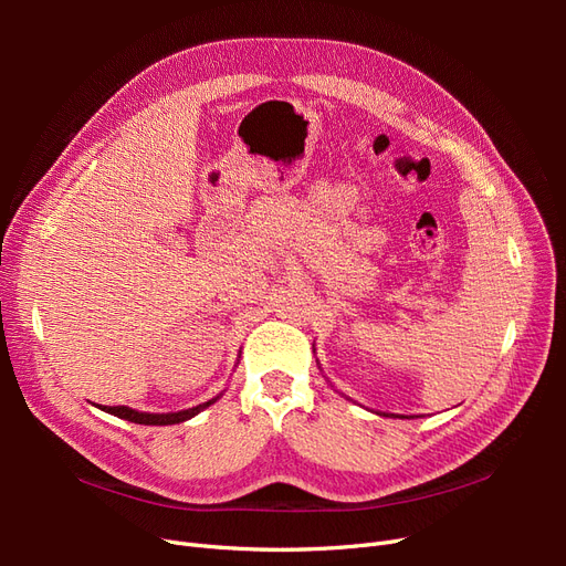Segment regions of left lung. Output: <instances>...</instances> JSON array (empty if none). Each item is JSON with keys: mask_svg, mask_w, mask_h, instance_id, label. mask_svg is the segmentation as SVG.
I'll return each mask as SVG.
<instances>
[{"mask_svg": "<svg viewBox=\"0 0 566 566\" xmlns=\"http://www.w3.org/2000/svg\"><path fill=\"white\" fill-rule=\"evenodd\" d=\"M316 364H318V361H316ZM318 368H321V366H318ZM328 382H331V380H328ZM373 413H378V416H385V418H387V413H380V410H373Z\"/></svg>", "mask_w": 566, "mask_h": 566, "instance_id": "1", "label": "left lung"}]
</instances>
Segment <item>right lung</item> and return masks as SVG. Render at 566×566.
<instances>
[{
	"label": "right lung",
	"instance_id": "obj_1",
	"mask_svg": "<svg viewBox=\"0 0 566 566\" xmlns=\"http://www.w3.org/2000/svg\"><path fill=\"white\" fill-rule=\"evenodd\" d=\"M217 399H221V394L210 401L198 403L193 408H186V410H177V413H144V410H134L129 406H98L101 410H106L111 416H117L119 420H129L136 424H177L184 420H191L193 416H198L200 410H205L208 406H212Z\"/></svg>",
	"mask_w": 566,
	"mask_h": 566
}]
</instances>
